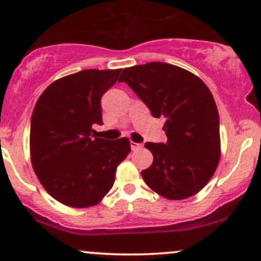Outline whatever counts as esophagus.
I'll list each match as a JSON object with an SVG mask.
<instances>
[{"label":"esophagus","mask_w":261,"mask_h":261,"mask_svg":"<svg viewBox=\"0 0 261 261\" xmlns=\"http://www.w3.org/2000/svg\"><path fill=\"white\" fill-rule=\"evenodd\" d=\"M143 147L142 143H136V142H131V148L134 149V151H136V149H141Z\"/></svg>","instance_id":"1"}]
</instances>
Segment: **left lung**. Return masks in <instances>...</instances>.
I'll use <instances>...</instances> for the list:
<instances>
[{
  "mask_svg": "<svg viewBox=\"0 0 261 261\" xmlns=\"http://www.w3.org/2000/svg\"><path fill=\"white\" fill-rule=\"evenodd\" d=\"M126 82L154 118H164L166 143L146 142L153 163L142 170L152 190L182 200L207 184L220 162V118L214 97L199 77L166 62L124 68Z\"/></svg>",
  "mask_w": 261,
  "mask_h": 261,
  "instance_id": "1",
  "label": "left lung"
}]
</instances>
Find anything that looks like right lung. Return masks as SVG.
<instances>
[{
  "mask_svg": "<svg viewBox=\"0 0 261 261\" xmlns=\"http://www.w3.org/2000/svg\"><path fill=\"white\" fill-rule=\"evenodd\" d=\"M121 70H83L62 77L39 97L31 122L32 164L45 190L64 205L98 203L115 181L119 164L130 153L126 137H95L101 125L100 99Z\"/></svg>",
  "mask_w": 261,
  "mask_h": 261,
  "instance_id": "obj_1",
  "label": "right lung"
}]
</instances>
